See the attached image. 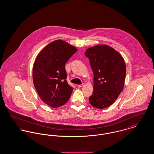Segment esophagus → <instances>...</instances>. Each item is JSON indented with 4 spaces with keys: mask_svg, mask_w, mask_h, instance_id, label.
Returning <instances> with one entry per match:
<instances>
[{
    "mask_svg": "<svg viewBox=\"0 0 154 154\" xmlns=\"http://www.w3.org/2000/svg\"><path fill=\"white\" fill-rule=\"evenodd\" d=\"M84 85V84H81V85H78L77 87H78L79 88H81V87H82Z\"/></svg>",
    "mask_w": 154,
    "mask_h": 154,
    "instance_id": "34e87169",
    "label": "esophagus"
}]
</instances>
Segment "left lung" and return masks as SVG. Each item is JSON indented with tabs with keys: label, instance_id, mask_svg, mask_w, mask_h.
<instances>
[{
	"label": "left lung",
	"instance_id": "left-lung-1",
	"mask_svg": "<svg viewBox=\"0 0 154 154\" xmlns=\"http://www.w3.org/2000/svg\"><path fill=\"white\" fill-rule=\"evenodd\" d=\"M89 59L94 79V92L90 104L104 109L114 102L124 87L126 68L122 55L109 45L100 44L89 48L85 52Z\"/></svg>",
	"mask_w": 154,
	"mask_h": 154
}]
</instances>
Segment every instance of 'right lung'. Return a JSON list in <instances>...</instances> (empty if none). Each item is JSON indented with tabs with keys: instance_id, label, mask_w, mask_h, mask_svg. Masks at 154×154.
<instances>
[{
	"instance_id": "right-lung-1",
	"label": "right lung",
	"mask_w": 154,
	"mask_h": 154,
	"mask_svg": "<svg viewBox=\"0 0 154 154\" xmlns=\"http://www.w3.org/2000/svg\"><path fill=\"white\" fill-rule=\"evenodd\" d=\"M77 49L62 40H57L42 50L33 67V81L40 99L57 108L69 99L73 88L67 81L65 64Z\"/></svg>"
}]
</instances>
